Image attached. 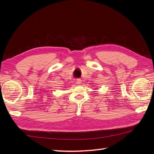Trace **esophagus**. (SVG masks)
<instances>
[{"label": "esophagus", "instance_id": "obj_1", "mask_svg": "<svg viewBox=\"0 0 154 154\" xmlns=\"http://www.w3.org/2000/svg\"><path fill=\"white\" fill-rule=\"evenodd\" d=\"M78 83H79V82H78Z\"/></svg>", "mask_w": 154, "mask_h": 154}]
</instances>
